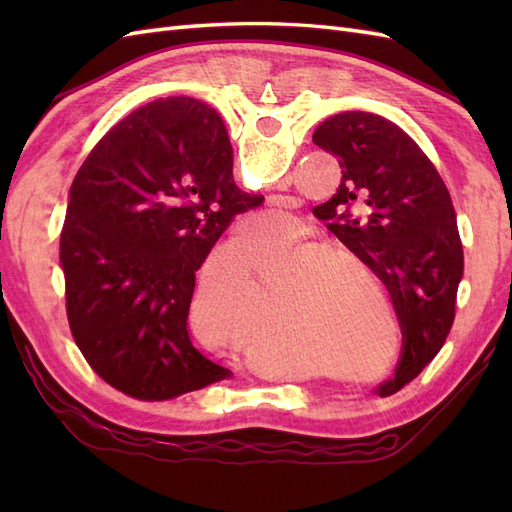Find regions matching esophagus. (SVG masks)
Here are the masks:
<instances>
[{"mask_svg":"<svg viewBox=\"0 0 512 512\" xmlns=\"http://www.w3.org/2000/svg\"><path fill=\"white\" fill-rule=\"evenodd\" d=\"M255 220H259V217H257V215H255Z\"/></svg>","mask_w":512,"mask_h":512,"instance_id":"1","label":"esophagus"}]
</instances>
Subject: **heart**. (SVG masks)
Masks as SVG:
<instances>
[{"label":"heart","mask_w":512,"mask_h":512,"mask_svg":"<svg viewBox=\"0 0 512 512\" xmlns=\"http://www.w3.org/2000/svg\"><path fill=\"white\" fill-rule=\"evenodd\" d=\"M257 217L242 222L239 237L253 275H274L270 292L277 297L279 323L288 339L312 352L334 350L376 319V303L380 317L391 323L385 284L358 250L332 239L317 242L310 233H281L284 217L277 213ZM363 272L373 279L374 289ZM246 297L242 284H231L211 290L202 303L204 308L231 310L244 306Z\"/></svg>","instance_id":"obj_1"}]
</instances>
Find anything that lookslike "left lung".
I'll return each instance as SVG.
<instances>
[{
  "mask_svg": "<svg viewBox=\"0 0 512 512\" xmlns=\"http://www.w3.org/2000/svg\"><path fill=\"white\" fill-rule=\"evenodd\" d=\"M312 140L343 173L321 217L394 301L405 345L391 383L402 387L440 352L455 319L464 253L451 195L416 140L378 114H334Z\"/></svg>",
  "mask_w": 512,
  "mask_h": 512,
  "instance_id": "left-lung-1",
  "label": "left lung"
}]
</instances>
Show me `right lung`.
I'll return each instance as SVG.
<instances>
[{"label":"right lung","mask_w":512,"mask_h":512,"mask_svg":"<svg viewBox=\"0 0 512 512\" xmlns=\"http://www.w3.org/2000/svg\"><path fill=\"white\" fill-rule=\"evenodd\" d=\"M262 202L233 180L220 114L189 96L147 103L96 143L72 182L59 257L72 336L107 385L169 400L231 376L191 343L195 270Z\"/></svg>","instance_id":"obj_1"}]
</instances>
